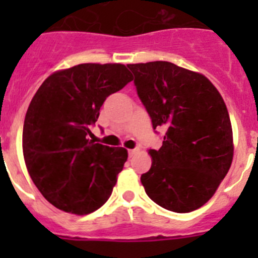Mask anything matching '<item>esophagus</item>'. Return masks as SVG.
<instances>
[{
    "label": "esophagus",
    "mask_w": 258,
    "mask_h": 258,
    "mask_svg": "<svg viewBox=\"0 0 258 258\" xmlns=\"http://www.w3.org/2000/svg\"><path fill=\"white\" fill-rule=\"evenodd\" d=\"M127 152H129V156H134V155H136L137 154V152H138V149H133V150H129V151H127Z\"/></svg>",
    "instance_id": "34e87169"
}]
</instances>
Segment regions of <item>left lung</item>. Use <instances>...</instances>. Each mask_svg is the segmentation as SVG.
Wrapping results in <instances>:
<instances>
[{
  "mask_svg": "<svg viewBox=\"0 0 258 258\" xmlns=\"http://www.w3.org/2000/svg\"><path fill=\"white\" fill-rule=\"evenodd\" d=\"M127 68L152 127L165 129L163 146L149 151L151 168L141 175L146 194L168 211H195L213 197L231 166L226 104L206 76L170 61Z\"/></svg>",
  "mask_w": 258,
  "mask_h": 258,
  "instance_id": "8db88e82",
  "label": "left lung"
}]
</instances>
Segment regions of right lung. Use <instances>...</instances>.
I'll return each instance as SVG.
<instances>
[{"mask_svg": "<svg viewBox=\"0 0 258 258\" xmlns=\"http://www.w3.org/2000/svg\"><path fill=\"white\" fill-rule=\"evenodd\" d=\"M132 80L124 64L84 63L50 75L32 98L23 126L24 161L38 191L60 211L89 214L111 197L127 151L88 134L106 98Z\"/></svg>", "mask_w": 258, "mask_h": 258, "instance_id": "add662e5", "label": "right lung"}]
</instances>
